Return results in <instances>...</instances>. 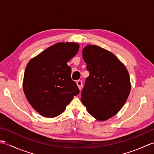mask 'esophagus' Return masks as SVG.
<instances>
[{
	"instance_id": "obj_1",
	"label": "esophagus",
	"mask_w": 154,
	"mask_h": 154,
	"mask_svg": "<svg viewBox=\"0 0 154 154\" xmlns=\"http://www.w3.org/2000/svg\"><path fill=\"white\" fill-rule=\"evenodd\" d=\"M77 85L78 87H79V90H81V89H82V87H83V82H82V81L78 80L77 81Z\"/></svg>"
}]
</instances>
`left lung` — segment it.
<instances>
[{"mask_svg": "<svg viewBox=\"0 0 154 154\" xmlns=\"http://www.w3.org/2000/svg\"><path fill=\"white\" fill-rule=\"evenodd\" d=\"M82 55L89 76L81 100L97 120H106L119 112L129 96L128 71L115 55L99 45H87Z\"/></svg>", "mask_w": 154, "mask_h": 154, "instance_id": "1", "label": "left lung"}]
</instances>
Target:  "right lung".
<instances>
[{
    "mask_svg": "<svg viewBox=\"0 0 154 154\" xmlns=\"http://www.w3.org/2000/svg\"><path fill=\"white\" fill-rule=\"evenodd\" d=\"M79 48V45L75 42H59L29 61L23 91L28 103L40 115L47 118L60 115L79 93L67 65Z\"/></svg>",
    "mask_w": 154,
    "mask_h": 154,
    "instance_id": "right-lung-1",
    "label": "right lung"
}]
</instances>
